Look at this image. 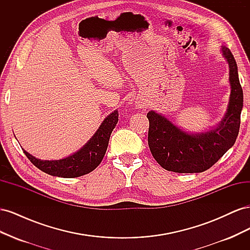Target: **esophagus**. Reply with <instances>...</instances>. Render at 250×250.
<instances>
[{
    "mask_svg": "<svg viewBox=\"0 0 250 250\" xmlns=\"http://www.w3.org/2000/svg\"><path fill=\"white\" fill-rule=\"evenodd\" d=\"M138 106H139V107H143L144 104H143L142 102H139V103H138Z\"/></svg>",
    "mask_w": 250,
    "mask_h": 250,
    "instance_id": "1",
    "label": "esophagus"
}]
</instances>
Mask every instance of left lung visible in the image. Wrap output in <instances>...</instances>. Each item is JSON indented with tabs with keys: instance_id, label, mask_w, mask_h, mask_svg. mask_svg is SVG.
<instances>
[{
	"instance_id": "obj_1",
	"label": "left lung",
	"mask_w": 250,
	"mask_h": 250,
	"mask_svg": "<svg viewBox=\"0 0 250 250\" xmlns=\"http://www.w3.org/2000/svg\"><path fill=\"white\" fill-rule=\"evenodd\" d=\"M221 52L229 67L230 95L228 109L217 126L202 132H188L161 113L154 110L147 113L148 145L154 160L166 170L177 173L206 171L220 160L237 140L243 90L233 55L224 46H221Z\"/></svg>"
}]
</instances>
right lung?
I'll return each instance as SVG.
<instances>
[{
    "instance_id": "1",
    "label": "right lung",
    "mask_w": 250,
    "mask_h": 250,
    "mask_svg": "<svg viewBox=\"0 0 250 250\" xmlns=\"http://www.w3.org/2000/svg\"><path fill=\"white\" fill-rule=\"evenodd\" d=\"M118 121L119 112L116 109L104 119L100 127L84 146L77 152L62 160L43 161L22 150L30 162L44 173L63 178L79 177L94 171L100 165L106 152L110 134Z\"/></svg>"
}]
</instances>
